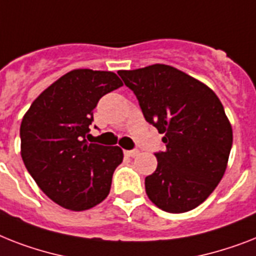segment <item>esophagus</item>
<instances>
[{
    "label": "esophagus",
    "mask_w": 256,
    "mask_h": 256,
    "mask_svg": "<svg viewBox=\"0 0 256 256\" xmlns=\"http://www.w3.org/2000/svg\"><path fill=\"white\" fill-rule=\"evenodd\" d=\"M124 155H128V156L135 158L139 155L138 150H128V151H124Z\"/></svg>",
    "instance_id": "34e87169"
}]
</instances>
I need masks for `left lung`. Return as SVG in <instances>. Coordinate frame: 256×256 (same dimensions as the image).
I'll return each instance as SVG.
<instances>
[{
	"label": "left lung",
	"instance_id": "8db88e82",
	"mask_svg": "<svg viewBox=\"0 0 256 256\" xmlns=\"http://www.w3.org/2000/svg\"><path fill=\"white\" fill-rule=\"evenodd\" d=\"M146 121L164 134L158 167L144 180L148 198L168 213L192 210L206 200L226 171L232 130L209 86L166 64L120 70Z\"/></svg>",
	"mask_w": 256,
	"mask_h": 256
}]
</instances>
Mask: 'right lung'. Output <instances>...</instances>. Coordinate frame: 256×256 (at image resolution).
<instances>
[{"mask_svg":"<svg viewBox=\"0 0 256 256\" xmlns=\"http://www.w3.org/2000/svg\"><path fill=\"white\" fill-rule=\"evenodd\" d=\"M120 86L122 81L114 72L74 70L43 90L24 114V163L39 188L60 206L86 210L109 194L124 152L86 138L100 98Z\"/></svg>","mask_w":256,"mask_h":256,"instance_id":"obj_1","label":"right lung"}]
</instances>
